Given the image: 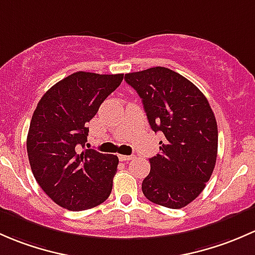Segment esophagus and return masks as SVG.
Here are the masks:
<instances>
[{
  "label": "esophagus",
  "instance_id": "1",
  "mask_svg": "<svg viewBox=\"0 0 255 255\" xmlns=\"http://www.w3.org/2000/svg\"><path fill=\"white\" fill-rule=\"evenodd\" d=\"M135 157L133 156H127V154H119L120 161H130V159H133Z\"/></svg>",
  "mask_w": 255,
  "mask_h": 255
}]
</instances>
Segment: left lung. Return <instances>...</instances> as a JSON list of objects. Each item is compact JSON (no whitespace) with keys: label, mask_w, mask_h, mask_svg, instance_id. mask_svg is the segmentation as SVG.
Wrapping results in <instances>:
<instances>
[{"label":"left lung","mask_w":255,"mask_h":255,"mask_svg":"<svg viewBox=\"0 0 255 255\" xmlns=\"http://www.w3.org/2000/svg\"><path fill=\"white\" fill-rule=\"evenodd\" d=\"M142 99L151 128L164 135L159 153L149 158L142 182L149 201L182 209L209 182L217 157V123L206 97L194 83L167 67L125 75Z\"/></svg>","instance_id":"obj_1"}]
</instances>
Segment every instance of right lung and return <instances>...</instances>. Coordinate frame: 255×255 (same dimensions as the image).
<instances>
[{
	"instance_id": "add662e5",
	"label": "right lung",
	"mask_w": 255,
	"mask_h": 255,
	"mask_svg": "<svg viewBox=\"0 0 255 255\" xmlns=\"http://www.w3.org/2000/svg\"><path fill=\"white\" fill-rule=\"evenodd\" d=\"M123 78V73L78 71L52 86L34 110L27 137L31 172L46 195L64 209H92L112 193L119 158L85 149V143L87 123Z\"/></svg>"
}]
</instances>
